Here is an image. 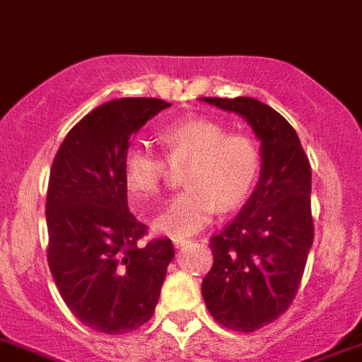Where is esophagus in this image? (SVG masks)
Listing matches in <instances>:
<instances>
[{"label": "esophagus", "instance_id": "obj_1", "mask_svg": "<svg viewBox=\"0 0 362 362\" xmlns=\"http://www.w3.org/2000/svg\"><path fill=\"white\" fill-rule=\"evenodd\" d=\"M187 243H188V240H185V238H174V247H175V249L187 245Z\"/></svg>", "mask_w": 362, "mask_h": 362}]
</instances>
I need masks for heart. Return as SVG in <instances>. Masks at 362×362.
I'll list each match as a JSON object with an SVG mask.
<instances>
[{
  "instance_id": "heart-1",
  "label": "heart",
  "mask_w": 362,
  "mask_h": 362,
  "mask_svg": "<svg viewBox=\"0 0 362 362\" xmlns=\"http://www.w3.org/2000/svg\"><path fill=\"white\" fill-rule=\"evenodd\" d=\"M160 143L172 165L188 163L185 192L175 196L156 218V228L172 238H187L211 223L216 211H234L245 202L258 177L260 156L245 135H228L218 122L188 119L160 132ZM122 172L137 199L157 196L166 163L144 144L124 151Z\"/></svg>"
}]
</instances>
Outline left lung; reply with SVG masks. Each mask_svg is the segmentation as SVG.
Segmentation results:
<instances>
[{
    "label": "left lung",
    "mask_w": 362,
    "mask_h": 362,
    "mask_svg": "<svg viewBox=\"0 0 362 362\" xmlns=\"http://www.w3.org/2000/svg\"><path fill=\"white\" fill-rule=\"evenodd\" d=\"M236 113L260 141V177L240 214L211 238L212 269L202 295L214 320L251 333L289 308L313 243L311 166L300 139L280 113L251 97H203Z\"/></svg>",
    "instance_id": "8db88e82"
}]
</instances>
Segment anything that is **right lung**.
<instances>
[{
	"mask_svg": "<svg viewBox=\"0 0 362 362\" xmlns=\"http://www.w3.org/2000/svg\"><path fill=\"white\" fill-rule=\"evenodd\" d=\"M159 98H119L95 107L58 148L49 177L47 260L76 319L119 335L151 319L174 258L168 238L139 247L146 233L128 209L122 172L129 139L166 110Z\"/></svg>",
	"mask_w": 362,
	"mask_h": 362,
	"instance_id": "right-lung-1",
	"label": "right lung"
}]
</instances>
